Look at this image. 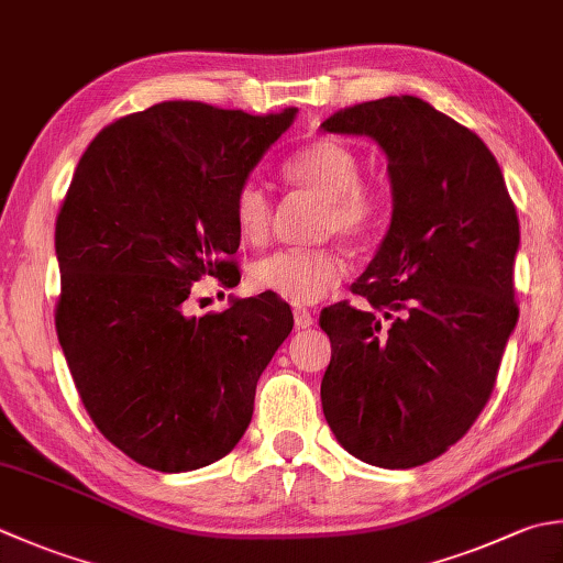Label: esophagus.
<instances>
[{
    "mask_svg": "<svg viewBox=\"0 0 563 563\" xmlns=\"http://www.w3.org/2000/svg\"><path fill=\"white\" fill-rule=\"evenodd\" d=\"M292 317H295V327H297V329H310V327L317 322L314 312L307 310V307H295Z\"/></svg>",
    "mask_w": 563,
    "mask_h": 563,
    "instance_id": "1",
    "label": "esophagus"
}]
</instances>
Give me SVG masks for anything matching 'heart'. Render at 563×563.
I'll list each match as a JSON object with an SVG mask.
<instances>
[{
  "instance_id": "1",
  "label": "heart",
  "mask_w": 563,
  "mask_h": 563,
  "mask_svg": "<svg viewBox=\"0 0 563 563\" xmlns=\"http://www.w3.org/2000/svg\"><path fill=\"white\" fill-rule=\"evenodd\" d=\"M288 183L322 197L324 229L361 236L378 217V192L361 180L358 156L334 139H314L285 161ZM234 222L249 244H263L273 229V202L266 187L244 183L234 195ZM346 258L336 249H283L253 263L251 283L295 305H310L344 278Z\"/></svg>"
}]
</instances>
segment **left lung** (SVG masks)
<instances>
[{"mask_svg": "<svg viewBox=\"0 0 563 563\" xmlns=\"http://www.w3.org/2000/svg\"><path fill=\"white\" fill-rule=\"evenodd\" d=\"M322 129L376 141L393 190L388 234L351 285L366 305L319 314L322 410L351 456L415 468L456 444L495 388L520 317V222L486 143L420 97L339 109Z\"/></svg>", "mask_w": 563, "mask_h": 563, "instance_id": "left-lung-1", "label": "left lung"}]
</instances>
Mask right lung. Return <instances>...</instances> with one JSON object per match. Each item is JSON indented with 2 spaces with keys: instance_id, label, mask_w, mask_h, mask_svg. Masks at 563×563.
Masks as SVG:
<instances>
[{
  "instance_id": "1",
  "label": "right lung",
  "mask_w": 563,
  "mask_h": 563,
  "mask_svg": "<svg viewBox=\"0 0 563 563\" xmlns=\"http://www.w3.org/2000/svg\"><path fill=\"white\" fill-rule=\"evenodd\" d=\"M295 114L161 102L99 131L77 163L55 222V332L87 415L141 466L227 456L292 332L275 292L202 317L185 300L205 275L239 285L234 195Z\"/></svg>"
}]
</instances>
